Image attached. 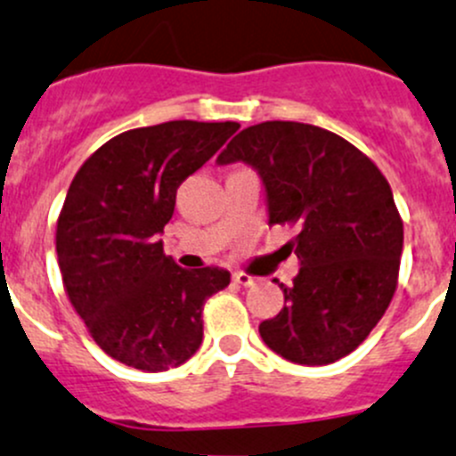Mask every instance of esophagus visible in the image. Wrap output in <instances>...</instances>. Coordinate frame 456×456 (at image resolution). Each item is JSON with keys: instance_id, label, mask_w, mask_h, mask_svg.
<instances>
[{"instance_id": "esophagus-1", "label": "esophagus", "mask_w": 456, "mask_h": 456, "mask_svg": "<svg viewBox=\"0 0 456 456\" xmlns=\"http://www.w3.org/2000/svg\"><path fill=\"white\" fill-rule=\"evenodd\" d=\"M232 278H233V282H238V285H242V287L256 285V278L247 272H233Z\"/></svg>"}]
</instances>
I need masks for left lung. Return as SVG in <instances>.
<instances>
[{
	"label": "left lung",
	"instance_id": "obj_1",
	"mask_svg": "<svg viewBox=\"0 0 456 456\" xmlns=\"http://www.w3.org/2000/svg\"><path fill=\"white\" fill-rule=\"evenodd\" d=\"M229 162L260 174L269 224L298 229L285 247L300 272L281 282L285 307L260 322L265 346L300 365L354 352L399 285L403 220L386 175L340 135L282 120L242 129L218 156Z\"/></svg>",
	"mask_w": 456,
	"mask_h": 456
}]
</instances>
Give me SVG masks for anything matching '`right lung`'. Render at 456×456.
<instances>
[{
	"label": "right lung",
	"mask_w": 456,
	"mask_h": 456,
	"mask_svg": "<svg viewBox=\"0 0 456 456\" xmlns=\"http://www.w3.org/2000/svg\"><path fill=\"white\" fill-rule=\"evenodd\" d=\"M238 129L196 120L131 129L75 174L57 218V263L70 305L110 359L162 372L200 347L202 307L232 273L183 269L160 233L180 184Z\"/></svg>",
	"instance_id": "right-lung-1"
}]
</instances>
